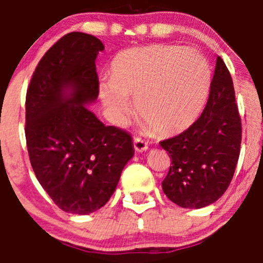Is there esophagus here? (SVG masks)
Segmentation results:
<instances>
[{"label":"esophagus","mask_w":263,"mask_h":263,"mask_svg":"<svg viewBox=\"0 0 263 263\" xmlns=\"http://www.w3.org/2000/svg\"><path fill=\"white\" fill-rule=\"evenodd\" d=\"M134 146H135V150H136L137 153H144V151H146L148 147L146 142H145L141 137H135Z\"/></svg>","instance_id":"34e87169"}]
</instances>
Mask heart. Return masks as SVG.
Wrapping results in <instances>:
<instances>
[{
	"label": "heart",
	"instance_id": "b5f03b06",
	"mask_svg": "<svg viewBox=\"0 0 263 263\" xmlns=\"http://www.w3.org/2000/svg\"><path fill=\"white\" fill-rule=\"evenodd\" d=\"M110 79L99 87L102 102L117 123L132 113L136 97L139 115L159 134L190 128L202 113L211 86V68L200 50L155 44L118 53Z\"/></svg>",
	"mask_w": 263,
	"mask_h": 263
}]
</instances>
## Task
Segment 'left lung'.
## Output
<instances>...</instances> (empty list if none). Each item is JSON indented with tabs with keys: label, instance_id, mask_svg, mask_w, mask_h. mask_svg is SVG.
<instances>
[{
	"label": "left lung",
	"instance_id": "obj_1",
	"mask_svg": "<svg viewBox=\"0 0 263 263\" xmlns=\"http://www.w3.org/2000/svg\"><path fill=\"white\" fill-rule=\"evenodd\" d=\"M242 122L232 76L221 57L200 118L160 146L172 158L161 183L166 197L184 209H201L219 200L229 187L240 153Z\"/></svg>",
	"mask_w": 263,
	"mask_h": 263
}]
</instances>
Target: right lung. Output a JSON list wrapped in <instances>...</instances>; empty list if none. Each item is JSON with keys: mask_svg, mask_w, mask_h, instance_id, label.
<instances>
[{"mask_svg": "<svg viewBox=\"0 0 263 263\" xmlns=\"http://www.w3.org/2000/svg\"><path fill=\"white\" fill-rule=\"evenodd\" d=\"M104 49L94 35L66 34L42 57L25 102V137L36 179L70 214L99 210L134 156L128 132L105 126L85 105L99 95L95 60Z\"/></svg>", "mask_w": 263, "mask_h": 263, "instance_id": "right-lung-1", "label": "right lung"}]
</instances>
